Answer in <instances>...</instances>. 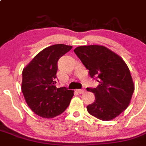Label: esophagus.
I'll return each instance as SVG.
<instances>
[{"label":"esophagus","mask_w":146,"mask_h":146,"mask_svg":"<svg viewBox=\"0 0 146 146\" xmlns=\"http://www.w3.org/2000/svg\"><path fill=\"white\" fill-rule=\"evenodd\" d=\"M85 90L84 89H76V92L78 93V94H84L85 93Z\"/></svg>","instance_id":"obj_1"}]
</instances>
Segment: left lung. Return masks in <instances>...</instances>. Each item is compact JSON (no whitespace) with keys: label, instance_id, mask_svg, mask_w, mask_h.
Listing matches in <instances>:
<instances>
[{"label":"left lung","instance_id":"8db88e82","mask_svg":"<svg viewBox=\"0 0 146 146\" xmlns=\"http://www.w3.org/2000/svg\"><path fill=\"white\" fill-rule=\"evenodd\" d=\"M91 77L97 76L99 85L87 88L95 94L96 100L86 107L88 112L103 121L119 116L129 106L134 84L128 66L122 58L99 45L82 46L74 50Z\"/></svg>","mask_w":146,"mask_h":146}]
</instances>
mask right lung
Listing matches in <instances>:
<instances>
[{
  "label": "right lung",
  "mask_w": 146,
  "mask_h": 146,
  "mask_svg": "<svg viewBox=\"0 0 146 146\" xmlns=\"http://www.w3.org/2000/svg\"><path fill=\"white\" fill-rule=\"evenodd\" d=\"M72 48L64 44H55L38 52L22 71V91L30 109L43 118H52L62 114L69 106L74 91L57 88L58 60Z\"/></svg>",
  "instance_id": "right-lung-1"
}]
</instances>
